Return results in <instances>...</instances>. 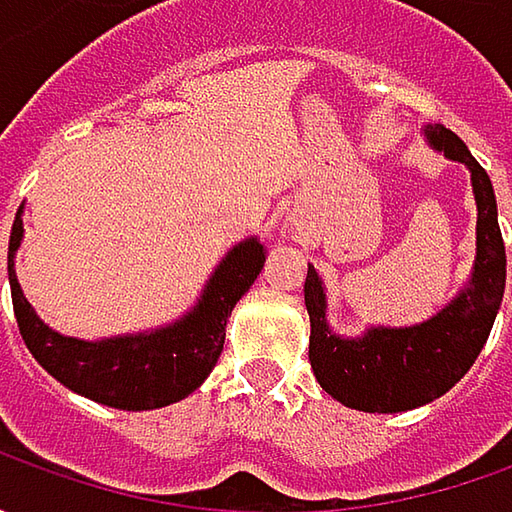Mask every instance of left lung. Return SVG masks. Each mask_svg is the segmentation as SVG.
<instances>
[{
  "label": "left lung",
  "instance_id": "obj_1",
  "mask_svg": "<svg viewBox=\"0 0 512 512\" xmlns=\"http://www.w3.org/2000/svg\"><path fill=\"white\" fill-rule=\"evenodd\" d=\"M424 142L470 170L476 259L462 290L427 322L373 325L362 336H342L327 319L325 282L316 267L307 265L305 307L313 376L336 402L364 413H404L444 396L479 359L502 307L507 259L493 182L453 130L424 125Z\"/></svg>",
  "mask_w": 512,
  "mask_h": 512
}]
</instances>
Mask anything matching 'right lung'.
<instances>
[{
	"label": "right lung",
	"mask_w": 512,
	"mask_h": 512,
	"mask_svg": "<svg viewBox=\"0 0 512 512\" xmlns=\"http://www.w3.org/2000/svg\"><path fill=\"white\" fill-rule=\"evenodd\" d=\"M16 210L8 245V279L19 333L33 359L56 382L90 402L116 410H156L182 402L210 376L225 347L227 319L265 267V247L256 236L233 245L213 267L199 299L168 325L108 339H76L48 327L25 299L16 279V250L25 225Z\"/></svg>",
	"instance_id": "right-lung-1"
}]
</instances>
